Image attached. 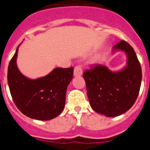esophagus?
I'll return each instance as SVG.
<instances>
[{"mask_svg":"<svg viewBox=\"0 0 150 150\" xmlns=\"http://www.w3.org/2000/svg\"><path fill=\"white\" fill-rule=\"evenodd\" d=\"M74 76H81L82 74H83V68H82L81 65H77L74 67Z\"/></svg>","mask_w":150,"mask_h":150,"instance_id":"obj_1","label":"esophagus"}]
</instances>
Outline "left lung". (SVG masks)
Returning <instances> with one entry per match:
<instances>
[{
    "mask_svg": "<svg viewBox=\"0 0 150 150\" xmlns=\"http://www.w3.org/2000/svg\"><path fill=\"white\" fill-rule=\"evenodd\" d=\"M113 50L125 52L127 66L120 72L96 64L83 73L90 105L95 112L108 117L123 114L133 106L142 80L141 66L134 50L121 40Z\"/></svg>",
    "mask_w": 150,
    "mask_h": 150,
    "instance_id": "left-lung-1",
    "label": "left lung"
}]
</instances>
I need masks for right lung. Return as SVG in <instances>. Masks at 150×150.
<instances>
[{
  "label": "right lung",
  "mask_w": 150,
  "mask_h": 150,
  "mask_svg": "<svg viewBox=\"0 0 150 150\" xmlns=\"http://www.w3.org/2000/svg\"><path fill=\"white\" fill-rule=\"evenodd\" d=\"M17 54L18 48L10 60L7 72L8 86L17 108L24 115L41 121L58 116L64 107L74 67H58L44 77L30 79L18 71Z\"/></svg>",
  "instance_id": "right-lung-1"
}]
</instances>
